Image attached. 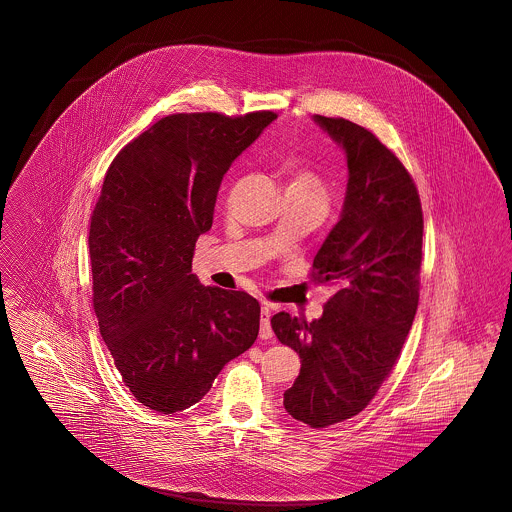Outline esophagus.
<instances>
[{
	"label": "esophagus",
	"mask_w": 512,
	"mask_h": 512,
	"mask_svg": "<svg viewBox=\"0 0 512 512\" xmlns=\"http://www.w3.org/2000/svg\"><path fill=\"white\" fill-rule=\"evenodd\" d=\"M273 329H271V310L269 306L261 308V339H271Z\"/></svg>",
	"instance_id": "34e87169"
}]
</instances>
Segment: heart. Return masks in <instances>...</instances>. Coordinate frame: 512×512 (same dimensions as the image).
<instances>
[{
  "instance_id": "obj_1",
  "label": "heart",
  "mask_w": 512,
  "mask_h": 512,
  "mask_svg": "<svg viewBox=\"0 0 512 512\" xmlns=\"http://www.w3.org/2000/svg\"><path fill=\"white\" fill-rule=\"evenodd\" d=\"M288 189L327 202V183L321 179V175H317L314 169H310V167H300V169H296V171L292 173V179H290Z\"/></svg>"
}]
</instances>
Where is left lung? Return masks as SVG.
Instances as JSON below:
<instances>
[{
    "label": "left lung",
    "mask_w": 512,
    "mask_h": 512,
    "mask_svg": "<svg viewBox=\"0 0 512 512\" xmlns=\"http://www.w3.org/2000/svg\"><path fill=\"white\" fill-rule=\"evenodd\" d=\"M345 150L349 183L339 222L314 259L333 296L314 321L273 315L276 339L300 354L284 409L314 429L358 415L390 376L419 304L423 210L417 187L370 130L315 115Z\"/></svg>",
    "instance_id": "8db88e82"
}]
</instances>
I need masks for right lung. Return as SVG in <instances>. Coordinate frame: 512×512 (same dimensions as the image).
Returning <instances> with one entry per match:
<instances>
[{
  "instance_id": "add662e5",
  "label": "right lung",
  "mask_w": 512,
  "mask_h": 512,
  "mask_svg": "<svg viewBox=\"0 0 512 512\" xmlns=\"http://www.w3.org/2000/svg\"><path fill=\"white\" fill-rule=\"evenodd\" d=\"M275 118L169 115L105 175L89 226L93 310L124 386L163 415L200 401L259 335V302L202 286L193 255L224 173Z\"/></svg>"
}]
</instances>
